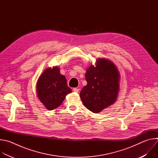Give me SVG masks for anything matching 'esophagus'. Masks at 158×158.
Here are the masks:
<instances>
[{
    "instance_id": "esophagus-1",
    "label": "esophagus",
    "mask_w": 158,
    "mask_h": 158,
    "mask_svg": "<svg viewBox=\"0 0 158 158\" xmlns=\"http://www.w3.org/2000/svg\"><path fill=\"white\" fill-rule=\"evenodd\" d=\"M79 89H78V88H74L73 89V91H74V92L77 93V92H79Z\"/></svg>"
}]
</instances>
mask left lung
I'll list each match as a JSON object with an SVG mask.
<instances>
[{"label": "left lung", "mask_w": 158, "mask_h": 158, "mask_svg": "<svg viewBox=\"0 0 158 158\" xmlns=\"http://www.w3.org/2000/svg\"><path fill=\"white\" fill-rule=\"evenodd\" d=\"M87 84L80 93L84 106L94 113L113 104L118 94L119 73L116 66L107 59H99L85 75Z\"/></svg>", "instance_id": "8db88e82"}]
</instances>
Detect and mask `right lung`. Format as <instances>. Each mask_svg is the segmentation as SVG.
Wrapping results in <instances>:
<instances>
[{"label": "right lung", "mask_w": 158, "mask_h": 158, "mask_svg": "<svg viewBox=\"0 0 158 158\" xmlns=\"http://www.w3.org/2000/svg\"><path fill=\"white\" fill-rule=\"evenodd\" d=\"M71 92L65 76L60 74L57 67L45 70L37 84V96L48 110L58 107L65 96Z\"/></svg>", "instance_id": "obj_1"}]
</instances>
